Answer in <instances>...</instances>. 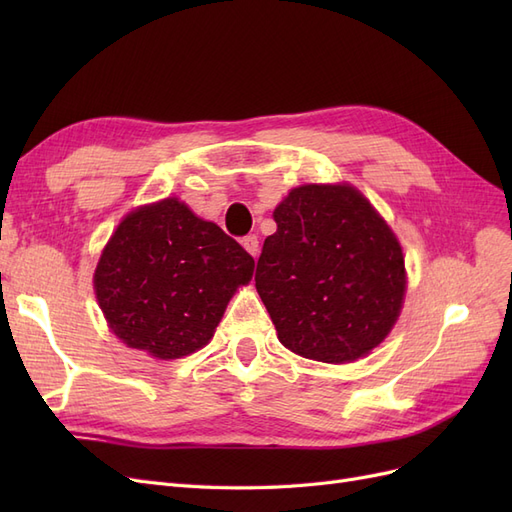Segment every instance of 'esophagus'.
I'll return each mask as SVG.
<instances>
[{
	"label": "esophagus",
	"instance_id": "1",
	"mask_svg": "<svg viewBox=\"0 0 512 512\" xmlns=\"http://www.w3.org/2000/svg\"><path fill=\"white\" fill-rule=\"evenodd\" d=\"M241 245L245 247L247 250V254H252L254 258L258 256V237L256 235H247V237H243V241H241Z\"/></svg>",
	"mask_w": 512,
	"mask_h": 512
}]
</instances>
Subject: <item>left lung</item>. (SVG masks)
<instances>
[{
	"label": "left lung",
	"instance_id": "obj_1",
	"mask_svg": "<svg viewBox=\"0 0 512 512\" xmlns=\"http://www.w3.org/2000/svg\"><path fill=\"white\" fill-rule=\"evenodd\" d=\"M256 290L294 354L350 363L391 333L406 294L404 252L348 183L294 188L273 211Z\"/></svg>",
	"mask_w": 512,
	"mask_h": 512
}]
</instances>
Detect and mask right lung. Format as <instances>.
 I'll use <instances>...</instances> for the list:
<instances>
[{
  "instance_id": "right-lung-1",
  "label": "right lung",
  "mask_w": 512,
  "mask_h": 512,
  "mask_svg": "<svg viewBox=\"0 0 512 512\" xmlns=\"http://www.w3.org/2000/svg\"><path fill=\"white\" fill-rule=\"evenodd\" d=\"M254 258L179 198L138 207L121 220L94 273L100 309L128 348L181 359L209 344Z\"/></svg>"
}]
</instances>
